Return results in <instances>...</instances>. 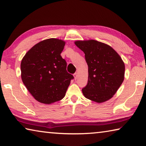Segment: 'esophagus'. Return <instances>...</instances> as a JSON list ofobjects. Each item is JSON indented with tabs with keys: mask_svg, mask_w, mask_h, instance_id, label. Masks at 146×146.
<instances>
[{
	"mask_svg": "<svg viewBox=\"0 0 146 146\" xmlns=\"http://www.w3.org/2000/svg\"><path fill=\"white\" fill-rule=\"evenodd\" d=\"M73 76H74V78H75V80H76V78H77V73H75L73 74Z\"/></svg>",
	"mask_w": 146,
	"mask_h": 146,
	"instance_id": "34e87169",
	"label": "esophagus"
}]
</instances>
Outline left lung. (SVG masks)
<instances>
[{
    "label": "left lung",
    "mask_w": 146,
    "mask_h": 146,
    "mask_svg": "<svg viewBox=\"0 0 146 146\" xmlns=\"http://www.w3.org/2000/svg\"><path fill=\"white\" fill-rule=\"evenodd\" d=\"M75 44L85 53L88 66L84 96L97 103L111 99L124 79L125 64L122 58L112 47L97 40H76Z\"/></svg>",
    "instance_id": "obj_1"
}]
</instances>
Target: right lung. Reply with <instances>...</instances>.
Segmentation results:
<instances>
[{
    "label": "right lung",
    "mask_w": 146,
    "mask_h": 146,
    "mask_svg": "<svg viewBox=\"0 0 146 146\" xmlns=\"http://www.w3.org/2000/svg\"><path fill=\"white\" fill-rule=\"evenodd\" d=\"M65 44L61 39H46L32 47L22 59V80L39 102L50 104L62 99L73 78L60 56Z\"/></svg>",
    "instance_id": "1"
}]
</instances>
